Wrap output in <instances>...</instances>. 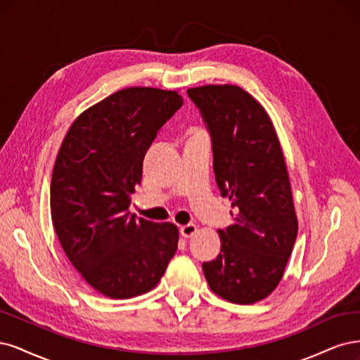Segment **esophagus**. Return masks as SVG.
I'll use <instances>...</instances> for the list:
<instances>
[{"label":"esophagus","mask_w":360,"mask_h":360,"mask_svg":"<svg viewBox=\"0 0 360 360\" xmlns=\"http://www.w3.org/2000/svg\"><path fill=\"white\" fill-rule=\"evenodd\" d=\"M179 231H181V235H182L184 238H191V236H194V235H195V231H197V226H194V224H187V226H182V227L179 229Z\"/></svg>","instance_id":"34e87169"}]
</instances>
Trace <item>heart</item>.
<instances>
[{
    "instance_id": "b5f03b06",
    "label": "heart",
    "mask_w": 360,
    "mask_h": 360,
    "mask_svg": "<svg viewBox=\"0 0 360 360\" xmlns=\"http://www.w3.org/2000/svg\"><path fill=\"white\" fill-rule=\"evenodd\" d=\"M185 134H187V137L188 139H191V137H195V136H200V134H203L205 131L202 130V127L200 125H197V124H190L188 127H185Z\"/></svg>"
}]
</instances>
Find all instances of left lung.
<instances>
[{
	"label": "left lung",
	"mask_w": 360,
	"mask_h": 360,
	"mask_svg": "<svg viewBox=\"0 0 360 360\" xmlns=\"http://www.w3.org/2000/svg\"><path fill=\"white\" fill-rule=\"evenodd\" d=\"M212 136L214 173L235 223L218 230L221 250L203 263L212 292L229 302L256 304L284 275L297 235L292 184L268 112L238 85L190 88Z\"/></svg>",
	"instance_id": "8db88e82"
}]
</instances>
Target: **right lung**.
Returning a JSON list of instances; mask_svg holds the SVG:
<instances>
[{
    "label": "right lung",
    "mask_w": 360,
    "mask_h": 360,
    "mask_svg": "<svg viewBox=\"0 0 360 360\" xmlns=\"http://www.w3.org/2000/svg\"><path fill=\"white\" fill-rule=\"evenodd\" d=\"M178 91L130 86L84 110L55 160L51 215L68 260L103 296L153 290L178 248V227L136 219L129 206L157 131L182 106Z\"/></svg>",
    "instance_id": "obj_1"
}]
</instances>
